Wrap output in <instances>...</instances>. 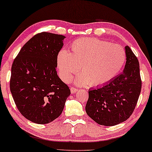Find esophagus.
Returning a JSON list of instances; mask_svg holds the SVG:
<instances>
[{
    "label": "esophagus",
    "instance_id": "1",
    "mask_svg": "<svg viewBox=\"0 0 152 152\" xmlns=\"http://www.w3.org/2000/svg\"><path fill=\"white\" fill-rule=\"evenodd\" d=\"M78 88H74V87H72V88H70L71 93H72V94H74V93H76V91H78Z\"/></svg>",
    "mask_w": 152,
    "mask_h": 152
}]
</instances>
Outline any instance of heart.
<instances>
[{"instance_id":"obj_1","label":"heart","mask_w":152,"mask_h":152,"mask_svg":"<svg viewBox=\"0 0 152 152\" xmlns=\"http://www.w3.org/2000/svg\"><path fill=\"white\" fill-rule=\"evenodd\" d=\"M125 61L126 54L120 45L87 37L74 40L69 52L61 50L57 65L59 76L64 82L70 80L80 66L82 74L76 77L75 83L97 86L114 78L121 71Z\"/></svg>"}]
</instances>
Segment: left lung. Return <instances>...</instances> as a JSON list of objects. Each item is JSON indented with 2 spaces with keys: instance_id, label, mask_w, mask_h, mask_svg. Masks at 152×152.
I'll use <instances>...</instances> for the list:
<instances>
[{
  "instance_id": "obj_1",
  "label": "left lung",
  "mask_w": 152,
  "mask_h": 152,
  "mask_svg": "<svg viewBox=\"0 0 152 152\" xmlns=\"http://www.w3.org/2000/svg\"><path fill=\"white\" fill-rule=\"evenodd\" d=\"M123 72L101 87L90 89L85 110L97 124L114 126L131 116L141 89L139 63L129 46Z\"/></svg>"
}]
</instances>
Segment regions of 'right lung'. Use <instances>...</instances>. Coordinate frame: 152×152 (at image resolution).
Here are the masks:
<instances>
[{
	"instance_id": "right-lung-1",
	"label": "right lung",
	"mask_w": 152,
	"mask_h": 152,
	"mask_svg": "<svg viewBox=\"0 0 152 152\" xmlns=\"http://www.w3.org/2000/svg\"><path fill=\"white\" fill-rule=\"evenodd\" d=\"M63 35L37 34L21 48L11 67L10 90L17 107L37 124L51 122L63 112L70 90L57 76Z\"/></svg>"
}]
</instances>
